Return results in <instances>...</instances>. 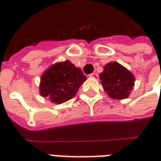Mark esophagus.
Segmentation results:
<instances>
[{
	"instance_id": "esophagus-1",
	"label": "esophagus",
	"mask_w": 161,
	"mask_h": 161,
	"mask_svg": "<svg viewBox=\"0 0 161 161\" xmlns=\"http://www.w3.org/2000/svg\"><path fill=\"white\" fill-rule=\"evenodd\" d=\"M89 77H91V78H93V79H95V80H96V79H98V77H99V76H98V75H97V74H91V75H89Z\"/></svg>"
}]
</instances>
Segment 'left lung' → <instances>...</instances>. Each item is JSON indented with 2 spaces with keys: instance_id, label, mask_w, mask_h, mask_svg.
<instances>
[{
  "instance_id": "obj_1",
  "label": "left lung",
  "mask_w": 161,
  "mask_h": 161,
  "mask_svg": "<svg viewBox=\"0 0 161 161\" xmlns=\"http://www.w3.org/2000/svg\"><path fill=\"white\" fill-rule=\"evenodd\" d=\"M100 80L108 96L114 100H123L129 96L134 85V76L118 62H109L105 65L100 74Z\"/></svg>"
}]
</instances>
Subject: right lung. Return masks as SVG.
I'll return each mask as SVG.
<instances>
[{
    "label": "right lung",
    "mask_w": 161,
    "mask_h": 161,
    "mask_svg": "<svg viewBox=\"0 0 161 161\" xmlns=\"http://www.w3.org/2000/svg\"><path fill=\"white\" fill-rule=\"evenodd\" d=\"M86 80L81 69L69 60L58 62L42 75L40 93L47 97L53 103L61 104L75 96Z\"/></svg>",
    "instance_id": "right-lung-1"
}]
</instances>
